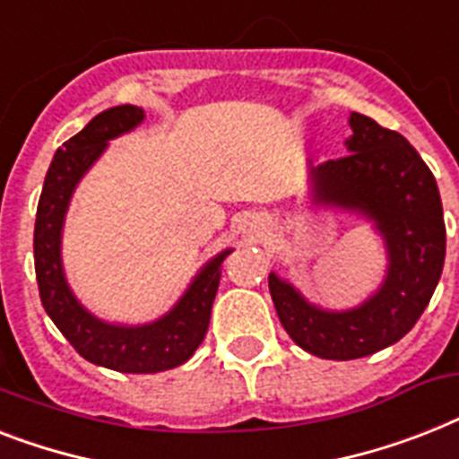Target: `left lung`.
<instances>
[{
  "instance_id": "left-lung-1",
  "label": "left lung",
  "mask_w": 459,
  "mask_h": 459,
  "mask_svg": "<svg viewBox=\"0 0 459 459\" xmlns=\"http://www.w3.org/2000/svg\"><path fill=\"white\" fill-rule=\"evenodd\" d=\"M349 155L308 169L314 203L356 212L385 238V282L349 311L308 304L288 281L268 275L278 318L294 344L318 359H363L411 333L429 304L446 259L438 186L420 152L398 132L351 113Z\"/></svg>"
}]
</instances>
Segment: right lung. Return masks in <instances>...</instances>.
<instances>
[{
	"mask_svg": "<svg viewBox=\"0 0 459 459\" xmlns=\"http://www.w3.org/2000/svg\"><path fill=\"white\" fill-rule=\"evenodd\" d=\"M143 108L115 106L99 113L80 134L63 143L51 160L37 204L35 273L42 307L73 349L89 363L117 372H162L191 359L203 344L217 297L223 249L200 268L177 307L145 325H115L96 318L70 290L61 262V233L74 186L100 158L110 139L143 122Z\"/></svg>",
	"mask_w": 459,
	"mask_h": 459,
	"instance_id": "1",
	"label": "right lung"
}]
</instances>
